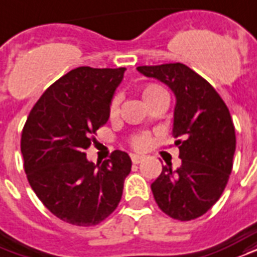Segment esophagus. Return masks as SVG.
Here are the masks:
<instances>
[{"label": "esophagus", "mask_w": 257, "mask_h": 257, "mask_svg": "<svg viewBox=\"0 0 257 257\" xmlns=\"http://www.w3.org/2000/svg\"><path fill=\"white\" fill-rule=\"evenodd\" d=\"M131 158H132V162H134L135 165H138V163H140L144 159V158L142 157V155H132V157H131Z\"/></svg>", "instance_id": "1"}]
</instances>
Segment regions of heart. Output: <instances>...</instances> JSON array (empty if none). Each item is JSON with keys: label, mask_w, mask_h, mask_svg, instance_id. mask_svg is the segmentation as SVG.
Segmentation results:
<instances>
[{"label": "heart", "mask_w": 257, "mask_h": 257, "mask_svg": "<svg viewBox=\"0 0 257 257\" xmlns=\"http://www.w3.org/2000/svg\"><path fill=\"white\" fill-rule=\"evenodd\" d=\"M142 98H143L144 103L147 104L148 102H151L154 99H159V98H167L166 91L163 90L162 87H159L157 84H148L142 90ZM119 103H121V96L115 95L111 102H110V115L115 117L118 114ZM150 144V139L147 136H138L132 140V146L136 150H144Z\"/></svg>", "instance_id": "1"}]
</instances>
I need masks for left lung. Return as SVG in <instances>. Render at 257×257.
<instances>
[{
	"instance_id": "left-lung-1",
	"label": "left lung",
	"mask_w": 257,
	"mask_h": 257,
	"mask_svg": "<svg viewBox=\"0 0 257 257\" xmlns=\"http://www.w3.org/2000/svg\"><path fill=\"white\" fill-rule=\"evenodd\" d=\"M176 96L173 135L181 136V166L172 163L151 184L159 208L178 220L196 219L215 204L229 181L235 151L234 125L214 87L184 64L139 66Z\"/></svg>"
}]
</instances>
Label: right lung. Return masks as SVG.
I'll use <instances>...</instances> for the list:
<instances>
[{
  "label": "right lung",
  "mask_w": 257,
  "mask_h": 257,
  "mask_svg": "<svg viewBox=\"0 0 257 257\" xmlns=\"http://www.w3.org/2000/svg\"><path fill=\"white\" fill-rule=\"evenodd\" d=\"M125 68L80 66L50 85L28 115L22 154L28 182L51 214L76 226L98 225L122 196L132 161L115 150L102 165L84 150L107 122Z\"/></svg>",
  "instance_id": "obj_1"
}]
</instances>
